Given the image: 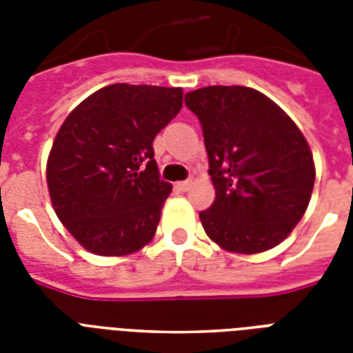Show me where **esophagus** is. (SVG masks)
<instances>
[{"label": "esophagus", "mask_w": 353, "mask_h": 353, "mask_svg": "<svg viewBox=\"0 0 353 353\" xmlns=\"http://www.w3.org/2000/svg\"><path fill=\"white\" fill-rule=\"evenodd\" d=\"M190 185H192V181H190V179H187V181H179V183H177L176 187L179 188L181 192H187L188 188H190Z\"/></svg>", "instance_id": "esophagus-1"}]
</instances>
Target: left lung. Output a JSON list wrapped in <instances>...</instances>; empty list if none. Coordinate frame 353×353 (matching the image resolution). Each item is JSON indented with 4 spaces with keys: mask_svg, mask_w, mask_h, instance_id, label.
<instances>
[{
    "mask_svg": "<svg viewBox=\"0 0 353 353\" xmlns=\"http://www.w3.org/2000/svg\"><path fill=\"white\" fill-rule=\"evenodd\" d=\"M185 104L198 115L214 203L199 212L221 249L256 254L290 236L304 216L315 183L312 150L290 115L243 85L190 91Z\"/></svg>",
    "mask_w": 353,
    "mask_h": 353,
    "instance_id": "obj_1",
    "label": "left lung"
}]
</instances>
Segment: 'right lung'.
<instances>
[{"label": "right lung", "instance_id": "obj_1", "mask_svg": "<svg viewBox=\"0 0 353 353\" xmlns=\"http://www.w3.org/2000/svg\"><path fill=\"white\" fill-rule=\"evenodd\" d=\"M181 106V88L112 84L63 121L47 159V188L84 249L124 256L152 241L172 192L152 143Z\"/></svg>", "mask_w": 353, "mask_h": 353}]
</instances>
